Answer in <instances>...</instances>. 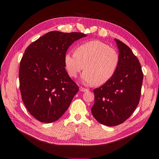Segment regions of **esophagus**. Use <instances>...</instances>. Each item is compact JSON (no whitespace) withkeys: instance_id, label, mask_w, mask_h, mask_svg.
Returning <instances> with one entry per match:
<instances>
[{"instance_id":"esophagus-1","label":"esophagus","mask_w":159,"mask_h":159,"mask_svg":"<svg viewBox=\"0 0 159 159\" xmlns=\"http://www.w3.org/2000/svg\"><path fill=\"white\" fill-rule=\"evenodd\" d=\"M79 89H80V91H82V92H85V91H88V89L84 88H83V87H80Z\"/></svg>"}]
</instances>
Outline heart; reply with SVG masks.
<instances>
[{
    "mask_svg": "<svg viewBox=\"0 0 159 159\" xmlns=\"http://www.w3.org/2000/svg\"><path fill=\"white\" fill-rule=\"evenodd\" d=\"M66 69L71 77H76L84 66L81 79L86 84L101 86L114 76L119 65L118 52L107 44L91 40L78 46L75 52L64 55Z\"/></svg>",
    "mask_w": 159,
    "mask_h": 159,
    "instance_id": "obj_1",
    "label": "heart"
}]
</instances>
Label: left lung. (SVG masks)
Returning <instances> with one entry per match:
<instances>
[{
    "label": "left lung",
    "mask_w": 159,
    "mask_h": 159,
    "mask_svg": "<svg viewBox=\"0 0 159 159\" xmlns=\"http://www.w3.org/2000/svg\"><path fill=\"white\" fill-rule=\"evenodd\" d=\"M119 50V65L114 76L93 89L94 118L102 124L115 126L126 120L137 107L143 73L137 57L122 41L115 39Z\"/></svg>",
    "instance_id": "left-lung-1"
}]
</instances>
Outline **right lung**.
<instances>
[{
    "label": "right lung",
    "instance_id": "right-lung-1",
    "mask_svg": "<svg viewBox=\"0 0 159 159\" xmlns=\"http://www.w3.org/2000/svg\"><path fill=\"white\" fill-rule=\"evenodd\" d=\"M86 36L79 32L50 31L25 50L19 71L20 90L26 109L37 120H57L79 91L66 70L64 58L75 40Z\"/></svg>",
    "mask_w": 159,
    "mask_h": 159
}]
</instances>
